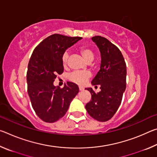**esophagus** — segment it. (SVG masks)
Segmentation results:
<instances>
[{"label": "esophagus", "mask_w": 157, "mask_h": 157, "mask_svg": "<svg viewBox=\"0 0 157 157\" xmlns=\"http://www.w3.org/2000/svg\"><path fill=\"white\" fill-rule=\"evenodd\" d=\"M79 91H83V90L84 89V88L83 86H79Z\"/></svg>", "instance_id": "34e87169"}]
</instances>
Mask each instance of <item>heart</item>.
<instances>
[{
	"label": "heart",
	"instance_id": "1",
	"mask_svg": "<svg viewBox=\"0 0 157 157\" xmlns=\"http://www.w3.org/2000/svg\"><path fill=\"white\" fill-rule=\"evenodd\" d=\"M81 55L84 59L87 62H91L94 59V53L92 50L87 47H82L80 48ZM68 52H65L63 53L62 56V64L63 67H66L68 64ZM91 74L88 71H74L72 73H71L68 75V79L71 82H73L74 83L78 84H84L86 83V82L91 78Z\"/></svg>",
	"mask_w": 157,
	"mask_h": 157
}]
</instances>
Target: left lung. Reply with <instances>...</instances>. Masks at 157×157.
Returning <instances> with one entry per match:
<instances>
[{
    "instance_id": "1",
    "label": "left lung",
    "mask_w": 157,
    "mask_h": 157,
    "mask_svg": "<svg viewBox=\"0 0 157 157\" xmlns=\"http://www.w3.org/2000/svg\"><path fill=\"white\" fill-rule=\"evenodd\" d=\"M91 39L101 55L100 69L91 84H99L101 91L96 94L92 88L85 89L91 94L85 108L93 118L105 122L112 118L121 105L126 89V63L121 50L107 39L101 36Z\"/></svg>"
}]
</instances>
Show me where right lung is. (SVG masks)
Listing matches in <instances>:
<instances>
[{
    "mask_svg": "<svg viewBox=\"0 0 157 157\" xmlns=\"http://www.w3.org/2000/svg\"><path fill=\"white\" fill-rule=\"evenodd\" d=\"M82 37L59 34L49 36L35 49L29 61L27 71L28 92L36 115L46 123H55L65 115L79 87L67 82L63 88L53 84L57 75L63 72L62 56L68 48Z\"/></svg>",
    "mask_w": 157,
    "mask_h": 157,
    "instance_id": "right-lung-1",
    "label": "right lung"
}]
</instances>
